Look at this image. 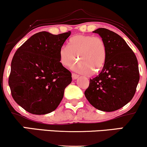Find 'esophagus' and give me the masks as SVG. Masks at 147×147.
<instances>
[{
    "mask_svg": "<svg viewBox=\"0 0 147 147\" xmlns=\"http://www.w3.org/2000/svg\"><path fill=\"white\" fill-rule=\"evenodd\" d=\"M72 79L75 80V79H77V78H78V77H79V75H77V74H75V73H72Z\"/></svg>",
    "mask_w": 147,
    "mask_h": 147,
    "instance_id": "obj_1",
    "label": "esophagus"
}]
</instances>
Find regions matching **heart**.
<instances>
[{"mask_svg":"<svg viewBox=\"0 0 147 147\" xmlns=\"http://www.w3.org/2000/svg\"><path fill=\"white\" fill-rule=\"evenodd\" d=\"M79 61L72 68L79 72L88 74L98 71L106 60V47L101 37L91 35H77L69 40L68 47L59 50V61L64 67H70L76 60Z\"/></svg>","mask_w":147,"mask_h":147,"instance_id":"1","label":"heart"}]
</instances>
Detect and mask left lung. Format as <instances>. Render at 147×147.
<instances>
[{
	"mask_svg": "<svg viewBox=\"0 0 147 147\" xmlns=\"http://www.w3.org/2000/svg\"><path fill=\"white\" fill-rule=\"evenodd\" d=\"M106 47L104 67L97 76L90 79L86 97L98 110L112 112L121 109L132 99L140 79L136 55L117 34L99 28Z\"/></svg>",
	"mask_w": 147,
	"mask_h": 147,
	"instance_id": "obj_1",
	"label": "left lung"
}]
</instances>
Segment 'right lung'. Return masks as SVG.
I'll list each match as a JSON object with an SVG mask.
<instances>
[{
  "label": "right lung",
  "mask_w": 147,
  "mask_h": 147,
  "mask_svg": "<svg viewBox=\"0 0 147 147\" xmlns=\"http://www.w3.org/2000/svg\"><path fill=\"white\" fill-rule=\"evenodd\" d=\"M70 32L54 35L40 32L15 52L8 83L13 99L32 114L55 111L71 83L72 74L59 61V50Z\"/></svg>",
  "instance_id": "1"
}]
</instances>
